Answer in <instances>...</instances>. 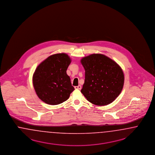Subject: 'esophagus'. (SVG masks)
Segmentation results:
<instances>
[{"instance_id": "esophagus-1", "label": "esophagus", "mask_w": 155, "mask_h": 155, "mask_svg": "<svg viewBox=\"0 0 155 155\" xmlns=\"http://www.w3.org/2000/svg\"><path fill=\"white\" fill-rule=\"evenodd\" d=\"M74 88H75V89H81V85H78V86H75Z\"/></svg>"}]
</instances>
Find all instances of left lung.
Returning <instances> with one entry per match:
<instances>
[{"label":"left lung","instance_id":"1","mask_svg":"<svg viewBox=\"0 0 155 155\" xmlns=\"http://www.w3.org/2000/svg\"><path fill=\"white\" fill-rule=\"evenodd\" d=\"M81 62L85 71L84 84L81 92L85 98L98 106L113 102L120 94L124 84L121 68L101 54L85 57Z\"/></svg>","mask_w":155,"mask_h":155}]
</instances>
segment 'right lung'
<instances>
[{
  "label": "right lung",
  "instance_id": "1",
  "mask_svg": "<svg viewBox=\"0 0 155 155\" xmlns=\"http://www.w3.org/2000/svg\"><path fill=\"white\" fill-rule=\"evenodd\" d=\"M71 58L65 53L48 57L38 66L33 76V84L38 98L45 103L56 105L66 101L74 88L66 71Z\"/></svg>",
  "mask_w": 155,
  "mask_h": 155
}]
</instances>
